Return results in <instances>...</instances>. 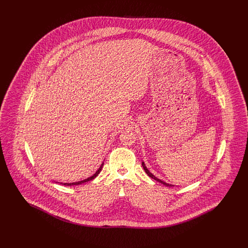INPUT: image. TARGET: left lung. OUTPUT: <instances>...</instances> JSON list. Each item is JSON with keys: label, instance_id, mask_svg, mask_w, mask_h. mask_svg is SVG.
<instances>
[{"label": "left lung", "instance_id": "left-lung-1", "mask_svg": "<svg viewBox=\"0 0 248 248\" xmlns=\"http://www.w3.org/2000/svg\"><path fill=\"white\" fill-rule=\"evenodd\" d=\"M142 166H143V168H144V170H145V172L147 173V175L149 176L150 177H152V178H154V179H155L156 181H158V182H160V183H163L164 185H165V186H169V187H172V186H174V185H171V184H168V183H165V182H164V181H162L161 179H159V178H157V177H154V175L147 169V167L145 166V165H144V163H142Z\"/></svg>", "mask_w": 248, "mask_h": 248}]
</instances>
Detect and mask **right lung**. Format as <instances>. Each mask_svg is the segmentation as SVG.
I'll return each mask as SVG.
<instances>
[{"mask_svg":"<svg viewBox=\"0 0 248 248\" xmlns=\"http://www.w3.org/2000/svg\"><path fill=\"white\" fill-rule=\"evenodd\" d=\"M103 165H104V163H102V165H100V167L98 168V170L94 173V175H93L92 177H88V178H86V179H84V180H82V181L74 182V183H60V184L65 185V186H72V185H80V184H82V183L87 182V181H89V180H92V179H94V177H96V176L100 173V171H101V169H102V167H103Z\"/></svg>","mask_w":248,"mask_h":248,"instance_id":"add662e5","label":"right lung"}]
</instances>
